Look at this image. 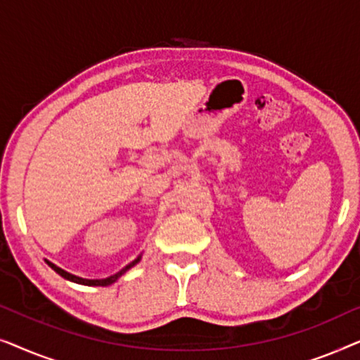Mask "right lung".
<instances>
[{
    "mask_svg": "<svg viewBox=\"0 0 360 360\" xmlns=\"http://www.w3.org/2000/svg\"><path fill=\"white\" fill-rule=\"evenodd\" d=\"M141 260V255L139 257H137L136 260H132V262L129 264V265H126L124 269L122 270H120V272L117 274H115V275H111V277H108V278H101V280H88V278H80V277H77V275H72V274H68V272H65V270L63 269H60V267H57V265H53L52 262H49V260H46V262L49 264V267H52L53 270H56V272L58 274V275H62L63 278H67V280H70V282H75V283H82V285H88V287H106V285H111V283H115L117 278L121 277L122 274L126 272V270H129L131 267H134V265L139 262Z\"/></svg>",
    "mask_w": 360,
    "mask_h": 360,
    "instance_id": "obj_1",
    "label": "right lung"
}]
</instances>
